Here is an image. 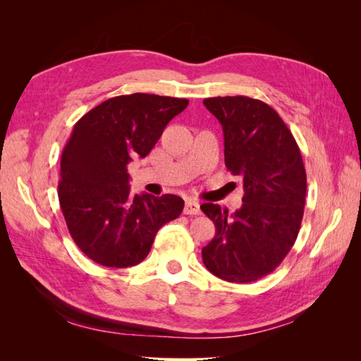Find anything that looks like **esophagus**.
<instances>
[{"instance_id": "obj_1", "label": "esophagus", "mask_w": 361, "mask_h": 361, "mask_svg": "<svg viewBox=\"0 0 361 361\" xmlns=\"http://www.w3.org/2000/svg\"><path fill=\"white\" fill-rule=\"evenodd\" d=\"M183 214L185 215H199L200 214V204H199V202H195V200H187V202H185Z\"/></svg>"}]
</instances>
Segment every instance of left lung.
I'll return each instance as SVG.
<instances>
[{
	"instance_id": "8db88e82",
	"label": "left lung",
	"mask_w": 361,
	"mask_h": 361,
	"mask_svg": "<svg viewBox=\"0 0 361 361\" xmlns=\"http://www.w3.org/2000/svg\"><path fill=\"white\" fill-rule=\"evenodd\" d=\"M223 126L224 162L244 183L243 206L200 209L215 224L203 247L204 267L232 283H250L274 271L298 236L307 178L300 147L276 110L247 96L203 101Z\"/></svg>"
}]
</instances>
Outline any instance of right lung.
Returning <instances> with one entry per match:
<instances>
[{
  "instance_id": "obj_1",
  "label": "right lung",
  "mask_w": 361,
  "mask_h": 361,
  "mask_svg": "<svg viewBox=\"0 0 361 361\" xmlns=\"http://www.w3.org/2000/svg\"><path fill=\"white\" fill-rule=\"evenodd\" d=\"M187 105L170 96H116L75 123L61 154L59 200L75 244L96 264H140L159 228L180 215L179 195L130 191L128 164L147 157Z\"/></svg>"
}]
</instances>
